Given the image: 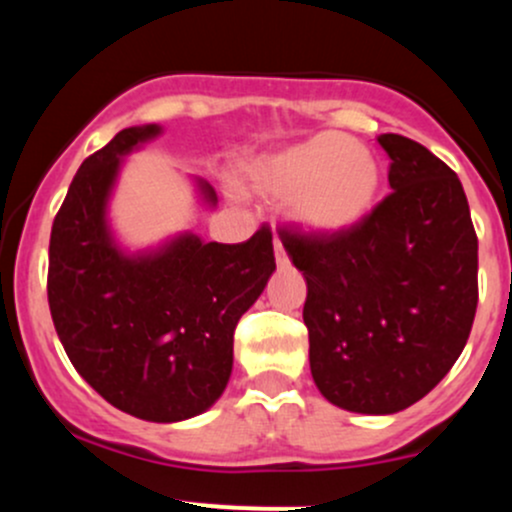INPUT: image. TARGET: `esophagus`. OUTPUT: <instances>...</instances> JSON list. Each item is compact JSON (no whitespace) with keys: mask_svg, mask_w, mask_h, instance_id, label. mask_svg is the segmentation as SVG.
Returning a JSON list of instances; mask_svg holds the SVG:
<instances>
[{"mask_svg":"<svg viewBox=\"0 0 512 512\" xmlns=\"http://www.w3.org/2000/svg\"><path fill=\"white\" fill-rule=\"evenodd\" d=\"M274 260L279 267H289V255H286V250L281 248L279 240H274Z\"/></svg>","mask_w":512,"mask_h":512,"instance_id":"esophagus-1","label":"esophagus"}]
</instances>
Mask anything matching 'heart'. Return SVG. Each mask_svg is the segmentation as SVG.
Masks as SVG:
<instances>
[{"label":"heart","mask_w":512,"mask_h":512,"mask_svg":"<svg viewBox=\"0 0 512 512\" xmlns=\"http://www.w3.org/2000/svg\"><path fill=\"white\" fill-rule=\"evenodd\" d=\"M248 182L257 195L274 202L291 198L293 221L305 231L337 236L373 209L380 168L363 144L322 132L260 158Z\"/></svg>","instance_id":"b5f03b06"}]
</instances>
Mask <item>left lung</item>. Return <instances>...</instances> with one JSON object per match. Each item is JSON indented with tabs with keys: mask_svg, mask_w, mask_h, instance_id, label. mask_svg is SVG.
<instances>
[{
	"mask_svg": "<svg viewBox=\"0 0 512 512\" xmlns=\"http://www.w3.org/2000/svg\"><path fill=\"white\" fill-rule=\"evenodd\" d=\"M392 192L337 236L279 231L308 284L310 373L334 407L395 414L462 354L477 313V233L462 182L426 146L380 134Z\"/></svg>",
	"mask_w": 512,
	"mask_h": 512,
	"instance_id": "left-lung-1",
	"label": "left lung"
}]
</instances>
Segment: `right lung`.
Listing matches in <instances>:
<instances>
[{"mask_svg": "<svg viewBox=\"0 0 512 512\" xmlns=\"http://www.w3.org/2000/svg\"><path fill=\"white\" fill-rule=\"evenodd\" d=\"M161 134L127 127L76 170L50 233L48 301L76 373L125 414L173 424L207 411L233 370V332L276 269L272 233L236 245L178 233L129 252L108 219L125 156ZM199 197L216 207L207 180Z\"/></svg>", "mask_w": 512, "mask_h": 512, "instance_id": "1", "label": "right lung"}]
</instances>
